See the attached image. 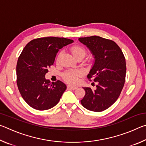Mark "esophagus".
<instances>
[{
    "instance_id": "34e87169",
    "label": "esophagus",
    "mask_w": 146,
    "mask_h": 146,
    "mask_svg": "<svg viewBox=\"0 0 146 146\" xmlns=\"http://www.w3.org/2000/svg\"><path fill=\"white\" fill-rule=\"evenodd\" d=\"M68 88L69 89H70V90H76V89H77V88L75 87V86H71V85L68 86Z\"/></svg>"
}]
</instances>
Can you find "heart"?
Listing matches in <instances>:
<instances>
[{
  "instance_id": "obj_1",
  "label": "heart",
  "mask_w": 146,
  "mask_h": 146,
  "mask_svg": "<svg viewBox=\"0 0 146 146\" xmlns=\"http://www.w3.org/2000/svg\"><path fill=\"white\" fill-rule=\"evenodd\" d=\"M71 53L73 54L74 57L77 56H84L86 54V49L82 46H75L71 49ZM80 75L79 71H68L64 75V78L66 81L70 84H76L78 81V76Z\"/></svg>"
}]
</instances>
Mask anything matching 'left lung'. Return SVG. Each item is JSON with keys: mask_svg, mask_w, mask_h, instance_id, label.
Listing matches in <instances>:
<instances>
[{"mask_svg": "<svg viewBox=\"0 0 146 146\" xmlns=\"http://www.w3.org/2000/svg\"><path fill=\"white\" fill-rule=\"evenodd\" d=\"M90 51L94 62L88 75L98 84L93 90L84 87L86 95L81 104L95 112L106 110L119 97L125 82L126 64L122 50L113 40L98 36L79 38Z\"/></svg>", "mask_w": 146, "mask_h": 146, "instance_id": "left-lung-1", "label": "left lung"}]
</instances>
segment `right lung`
<instances>
[{
	"label": "right lung",
	"mask_w": 146,
	"mask_h": 146,
	"mask_svg": "<svg viewBox=\"0 0 146 146\" xmlns=\"http://www.w3.org/2000/svg\"><path fill=\"white\" fill-rule=\"evenodd\" d=\"M73 42L66 38L44 37L27 44L17 64V83L23 99L35 110L44 111L58 103L67 86L60 80L51 82L45 77L60 49Z\"/></svg>",
	"instance_id": "obj_1"
}]
</instances>
